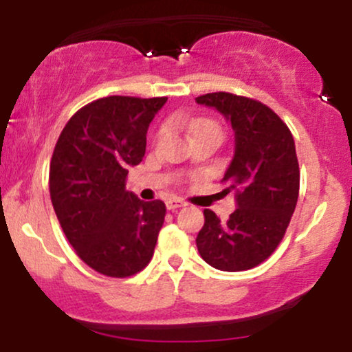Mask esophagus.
Returning <instances> with one entry per match:
<instances>
[{
  "instance_id": "34e87169",
  "label": "esophagus",
  "mask_w": 352,
  "mask_h": 352,
  "mask_svg": "<svg viewBox=\"0 0 352 352\" xmlns=\"http://www.w3.org/2000/svg\"><path fill=\"white\" fill-rule=\"evenodd\" d=\"M165 205H167L168 210H177V208H182L185 207V201L180 200V199H175V197H172V199H168L167 201H165Z\"/></svg>"
}]
</instances>
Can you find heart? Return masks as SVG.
I'll return each mask as SVG.
<instances>
[{
  "instance_id": "b5f03b06",
  "label": "heart",
  "mask_w": 352,
  "mask_h": 352,
  "mask_svg": "<svg viewBox=\"0 0 352 352\" xmlns=\"http://www.w3.org/2000/svg\"><path fill=\"white\" fill-rule=\"evenodd\" d=\"M193 131H195V134H199V132H204V131H213L217 132V134L221 135V131H220V125L217 122H213V120H200L199 124H195V127H193Z\"/></svg>"
}]
</instances>
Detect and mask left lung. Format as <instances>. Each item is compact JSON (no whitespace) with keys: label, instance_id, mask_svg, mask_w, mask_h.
Masks as SVG:
<instances>
[{"label":"left lung","instance_id":"8db88e82","mask_svg":"<svg viewBox=\"0 0 352 352\" xmlns=\"http://www.w3.org/2000/svg\"><path fill=\"white\" fill-rule=\"evenodd\" d=\"M215 107L235 132V155L221 179L233 190L236 210L220 220L204 210L197 236L200 256L221 272H243L263 263L278 248L300 195V165L292 131L260 100L230 92L195 99Z\"/></svg>","mask_w":352,"mask_h":352}]
</instances>
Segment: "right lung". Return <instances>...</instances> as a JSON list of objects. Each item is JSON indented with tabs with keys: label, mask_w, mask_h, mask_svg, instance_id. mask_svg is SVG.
<instances>
[{
	"label": "right lung",
	"mask_w": 352,
	"mask_h": 352,
	"mask_svg": "<svg viewBox=\"0 0 352 352\" xmlns=\"http://www.w3.org/2000/svg\"><path fill=\"white\" fill-rule=\"evenodd\" d=\"M167 98L109 96L80 107L60 132L50 193L60 228L87 266L111 278L142 272L165 220L162 200L125 190L145 155L148 124Z\"/></svg>",
	"instance_id": "add662e5"
}]
</instances>
